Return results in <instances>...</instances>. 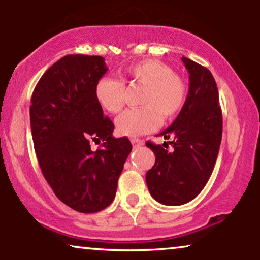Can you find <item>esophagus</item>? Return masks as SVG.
<instances>
[{
	"label": "esophagus",
	"mask_w": 260,
	"mask_h": 260,
	"mask_svg": "<svg viewBox=\"0 0 260 260\" xmlns=\"http://www.w3.org/2000/svg\"><path fill=\"white\" fill-rule=\"evenodd\" d=\"M131 142H132V144L134 145V147H142V145L144 144V142L139 138H132L131 139Z\"/></svg>",
	"instance_id": "1"
}]
</instances>
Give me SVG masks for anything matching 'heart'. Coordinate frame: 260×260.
<instances>
[{
	"instance_id": "obj_1",
	"label": "heart",
	"mask_w": 260,
	"mask_h": 260,
	"mask_svg": "<svg viewBox=\"0 0 260 260\" xmlns=\"http://www.w3.org/2000/svg\"><path fill=\"white\" fill-rule=\"evenodd\" d=\"M123 79L143 86L138 109L127 110L118 116V133L137 137L150 133L160 126L161 118L169 121L182 111L187 101L186 80L170 66L156 59H145L126 68ZM98 104L110 113H118L126 101V85L121 79L101 77L94 86Z\"/></svg>"
}]
</instances>
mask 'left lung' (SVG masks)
Returning <instances> with one entry per match:
<instances>
[{"instance_id": "obj_1", "label": "left lung", "mask_w": 260, "mask_h": 260, "mask_svg": "<svg viewBox=\"0 0 260 260\" xmlns=\"http://www.w3.org/2000/svg\"><path fill=\"white\" fill-rule=\"evenodd\" d=\"M189 73L186 105L177 118L159 136L168 143L147 142L155 154L154 166L145 181L155 201L165 205H182L194 199L215 166L222 136V113L219 91L208 68L182 57Z\"/></svg>"}]
</instances>
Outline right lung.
Returning a JSON list of instances; mask_svg holds the SVG:
<instances>
[{"label": "right lung", "mask_w": 260, "mask_h": 260, "mask_svg": "<svg viewBox=\"0 0 260 260\" xmlns=\"http://www.w3.org/2000/svg\"><path fill=\"white\" fill-rule=\"evenodd\" d=\"M101 56L67 55L43 74L30 105L34 149L45 180L62 203L79 213H96L111 204L132 144L113 138L94 95L106 73ZM91 141L99 142L96 151Z\"/></svg>", "instance_id": "add662e5"}]
</instances>
